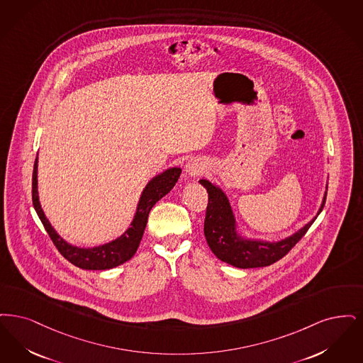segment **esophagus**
Here are the masks:
<instances>
[{
  "label": "esophagus",
  "instance_id": "obj_1",
  "mask_svg": "<svg viewBox=\"0 0 363 363\" xmlns=\"http://www.w3.org/2000/svg\"><path fill=\"white\" fill-rule=\"evenodd\" d=\"M205 168V164L202 161H199L198 158H191L184 167V172L189 176H199V174H203Z\"/></svg>",
  "mask_w": 363,
  "mask_h": 363
}]
</instances>
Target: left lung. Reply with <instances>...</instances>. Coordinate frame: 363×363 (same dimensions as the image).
<instances>
[{
	"mask_svg": "<svg viewBox=\"0 0 363 363\" xmlns=\"http://www.w3.org/2000/svg\"><path fill=\"white\" fill-rule=\"evenodd\" d=\"M199 183L208 194L205 218L206 241L220 260L237 268L266 267L282 259L300 241L321 213L328 189L325 187L317 214L300 230L279 241H267L242 236L238 232L236 216L226 192L207 179H201Z\"/></svg>",
	"mask_w": 363,
	"mask_h": 363,
	"instance_id": "left-lung-1",
	"label": "left lung"
}]
</instances>
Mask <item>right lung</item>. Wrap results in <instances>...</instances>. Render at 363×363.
I'll return each mask as SVG.
<instances>
[{
	"label": "right lung",
	"instance_id": "add662e5",
	"mask_svg": "<svg viewBox=\"0 0 363 363\" xmlns=\"http://www.w3.org/2000/svg\"><path fill=\"white\" fill-rule=\"evenodd\" d=\"M180 174H182V168L174 167L152 177L141 192L138 205L135 208V214L133 217L130 226L125 230V233L116 237L115 240H111L108 242L91 247V248L72 245L57 233V230L48 221L39 201L38 157L35 160L33 174H32V203L48 236L66 260H69L72 264L82 269H110V268L123 264L134 256V253L137 252L152 207L174 189V184L180 177Z\"/></svg>",
	"mask_w": 363,
	"mask_h": 363
}]
</instances>
